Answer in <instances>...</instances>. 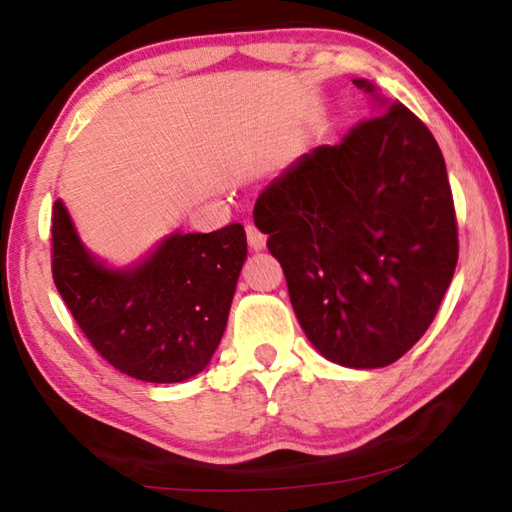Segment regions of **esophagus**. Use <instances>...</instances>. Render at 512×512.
<instances>
[{
	"label": "esophagus",
	"instance_id": "34e87169",
	"mask_svg": "<svg viewBox=\"0 0 512 512\" xmlns=\"http://www.w3.org/2000/svg\"><path fill=\"white\" fill-rule=\"evenodd\" d=\"M246 237H248V246L253 250H262L266 246V235L257 228L255 223L246 225Z\"/></svg>",
	"mask_w": 512,
	"mask_h": 512
}]
</instances>
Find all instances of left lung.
<instances>
[{"mask_svg": "<svg viewBox=\"0 0 512 512\" xmlns=\"http://www.w3.org/2000/svg\"><path fill=\"white\" fill-rule=\"evenodd\" d=\"M354 85L375 92L368 81ZM255 225L293 311L329 361L384 368L427 332L454 277L458 228L438 142L395 101L273 180Z\"/></svg>", "mask_w": 512, "mask_h": 512, "instance_id": "1", "label": "left lung"}]
</instances>
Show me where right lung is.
Here are the masks:
<instances>
[{
	"instance_id": "right-lung-1",
	"label": "right lung",
	"mask_w": 512,
	"mask_h": 512,
	"mask_svg": "<svg viewBox=\"0 0 512 512\" xmlns=\"http://www.w3.org/2000/svg\"><path fill=\"white\" fill-rule=\"evenodd\" d=\"M248 253L246 230L171 235L133 271H110L81 246L63 203L51 212V275L76 325L110 366L176 384L210 363Z\"/></svg>"
}]
</instances>
